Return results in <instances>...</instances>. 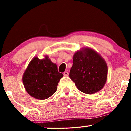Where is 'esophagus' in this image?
I'll return each instance as SVG.
<instances>
[{
  "instance_id": "esophagus-1",
  "label": "esophagus",
  "mask_w": 131,
  "mask_h": 131,
  "mask_svg": "<svg viewBox=\"0 0 131 131\" xmlns=\"http://www.w3.org/2000/svg\"><path fill=\"white\" fill-rule=\"evenodd\" d=\"M64 76H69V73L67 72V71H65V72H64Z\"/></svg>"
}]
</instances>
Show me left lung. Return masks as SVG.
Listing matches in <instances>:
<instances>
[{
    "mask_svg": "<svg viewBox=\"0 0 131 131\" xmlns=\"http://www.w3.org/2000/svg\"><path fill=\"white\" fill-rule=\"evenodd\" d=\"M107 73L104 60L94 50L88 48L74 53L69 76L79 90L92 94L104 87Z\"/></svg>",
    "mask_w": 131,
    "mask_h": 131,
    "instance_id": "8db88e82",
    "label": "left lung"
}]
</instances>
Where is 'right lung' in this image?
I'll return each instance as SVG.
<instances>
[{"label":"right lung","mask_w":131,"mask_h":131,"mask_svg":"<svg viewBox=\"0 0 131 131\" xmlns=\"http://www.w3.org/2000/svg\"><path fill=\"white\" fill-rule=\"evenodd\" d=\"M57 66L48 56L43 60L35 57L30 62L23 76L24 86L28 94L35 98L45 100L55 92L61 78Z\"/></svg>","instance_id":"1"}]
</instances>
